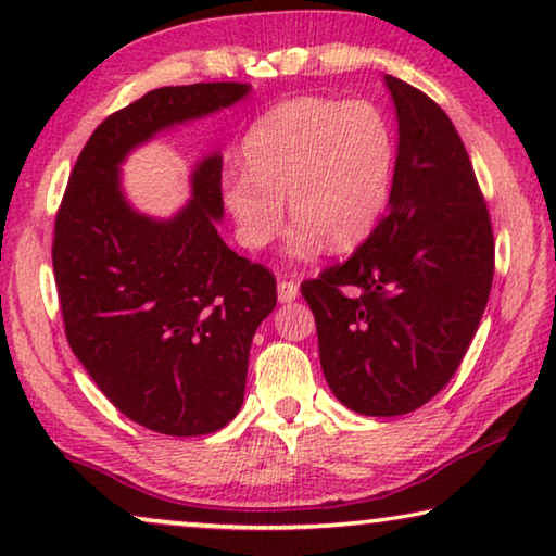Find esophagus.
Returning <instances> with one entry per match:
<instances>
[{
	"label": "esophagus",
	"mask_w": 556,
	"mask_h": 556,
	"mask_svg": "<svg viewBox=\"0 0 556 556\" xmlns=\"http://www.w3.org/2000/svg\"><path fill=\"white\" fill-rule=\"evenodd\" d=\"M298 298V286L293 283V280H278V301L280 303H291Z\"/></svg>",
	"instance_id": "obj_1"
}]
</instances>
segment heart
<instances>
[{
  "mask_svg": "<svg viewBox=\"0 0 556 556\" xmlns=\"http://www.w3.org/2000/svg\"><path fill=\"white\" fill-rule=\"evenodd\" d=\"M243 160L245 167L223 173V200L238 240L251 251L268 245L288 198L298 218L288 251L305 258L320 238L345 251L374 230L389 200L396 140L371 102L295 98L255 119Z\"/></svg>",
  "mask_w": 556,
  "mask_h": 556,
  "instance_id": "1",
  "label": "heart"
}]
</instances>
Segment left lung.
Here are the masks:
<instances>
[{"mask_svg": "<svg viewBox=\"0 0 556 556\" xmlns=\"http://www.w3.org/2000/svg\"><path fill=\"white\" fill-rule=\"evenodd\" d=\"M399 117L389 211L345 263L303 280L320 368L364 416L416 412L452 381L494 278V232L444 110L386 75Z\"/></svg>", "mask_w": 556, "mask_h": 556, "instance_id": "left-lung-1", "label": "left lung"}]
</instances>
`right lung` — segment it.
Masks as SVG:
<instances>
[{
    "instance_id": "right-lung-1",
    "label": "right lung",
    "mask_w": 556,
    "mask_h": 556,
    "mask_svg": "<svg viewBox=\"0 0 556 556\" xmlns=\"http://www.w3.org/2000/svg\"><path fill=\"white\" fill-rule=\"evenodd\" d=\"M248 92L240 83L160 87L112 112L79 152L54 220L70 349L115 408L167 437H203L236 418L251 341L276 308V278L218 236V152L192 170L190 203L170 220L132 211L119 163L167 127Z\"/></svg>"
}]
</instances>
